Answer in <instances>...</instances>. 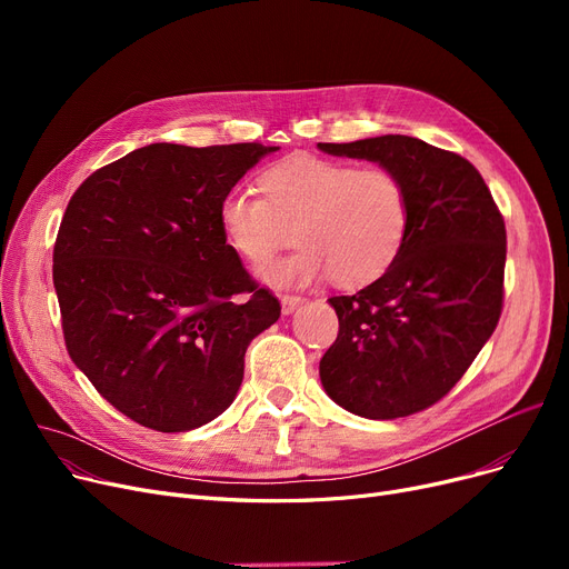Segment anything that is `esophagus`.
Instances as JSON below:
<instances>
[{
    "label": "esophagus",
    "mask_w": 569,
    "mask_h": 569,
    "mask_svg": "<svg viewBox=\"0 0 569 569\" xmlns=\"http://www.w3.org/2000/svg\"><path fill=\"white\" fill-rule=\"evenodd\" d=\"M300 305H305V297H300V295H281V311L286 316L292 313Z\"/></svg>",
    "instance_id": "1"
}]
</instances>
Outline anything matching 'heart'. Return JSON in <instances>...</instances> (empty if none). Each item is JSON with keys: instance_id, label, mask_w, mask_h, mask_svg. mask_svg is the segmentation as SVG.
Returning a JSON list of instances; mask_svg holds the SVG:
<instances>
[{"instance_id": "1", "label": "heart", "mask_w": 569, "mask_h": 569, "mask_svg": "<svg viewBox=\"0 0 569 569\" xmlns=\"http://www.w3.org/2000/svg\"><path fill=\"white\" fill-rule=\"evenodd\" d=\"M256 184L260 198L230 191L217 214L226 244L249 264H262L292 237L302 244L262 269L269 283L332 274L341 288L369 286L390 272L406 244L410 193L392 168L290 154L267 166Z\"/></svg>"}]
</instances>
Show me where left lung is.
<instances>
[{
  "label": "left lung",
  "instance_id": "1",
  "mask_svg": "<svg viewBox=\"0 0 569 569\" xmlns=\"http://www.w3.org/2000/svg\"><path fill=\"white\" fill-rule=\"evenodd\" d=\"M325 154L392 168L410 193L406 244L371 286L330 297L339 337L320 382L341 408L395 420L440 401L502 311L505 221L477 168L420 138L318 142Z\"/></svg>",
  "mask_w": 569,
  "mask_h": 569
}]
</instances>
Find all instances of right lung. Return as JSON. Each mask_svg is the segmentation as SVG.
<instances>
[{"instance_id": "1", "label": "right lung", "mask_w": 569, "mask_h": 569, "mask_svg": "<svg viewBox=\"0 0 569 569\" xmlns=\"http://www.w3.org/2000/svg\"><path fill=\"white\" fill-rule=\"evenodd\" d=\"M260 142H154L89 174L64 212L52 281L67 350L133 422L191 431L219 417L249 343L281 316L226 244L219 200Z\"/></svg>"}]
</instances>
